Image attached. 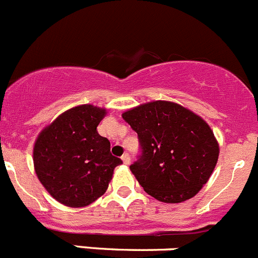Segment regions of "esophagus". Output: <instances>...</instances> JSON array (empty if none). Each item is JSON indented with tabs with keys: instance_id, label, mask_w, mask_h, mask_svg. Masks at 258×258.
I'll use <instances>...</instances> for the list:
<instances>
[{
	"instance_id": "1",
	"label": "esophagus",
	"mask_w": 258,
	"mask_h": 258,
	"mask_svg": "<svg viewBox=\"0 0 258 258\" xmlns=\"http://www.w3.org/2000/svg\"><path fill=\"white\" fill-rule=\"evenodd\" d=\"M122 161H123V164L128 165L130 162H131V157H130V155L128 154L122 155Z\"/></svg>"
}]
</instances>
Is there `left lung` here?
I'll return each instance as SVG.
<instances>
[{
	"label": "left lung",
	"mask_w": 258,
	"mask_h": 258,
	"mask_svg": "<svg viewBox=\"0 0 258 258\" xmlns=\"http://www.w3.org/2000/svg\"><path fill=\"white\" fill-rule=\"evenodd\" d=\"M122 117L139 136L141 155L130 169L145 191L164 203H181L198 194L219 156L209 124L167 101L140 104Z\"/></svg>",
	"instance_id": "8db88e82"
}]
</instances>
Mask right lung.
Listing matches in <instances>:
<instances>
[{
	"label": "right lung",
	"instance_id": "add662e5",
	"mask_svg": "<svg viewBox=\"0 0 258 258\" xmlns=\"http://www.w3.org/2000/svg\"><path fill=\"white\" fill-rule=\"evenodd\" d=\"M106 109L92 104L60 114L37 136L34 167L50 196L72 208L87 207L106 192L114 167L122 160L97 131Z\"/></svg>",
	"mask_w": 258,
	"mask_h": 258
}]
</instances>
